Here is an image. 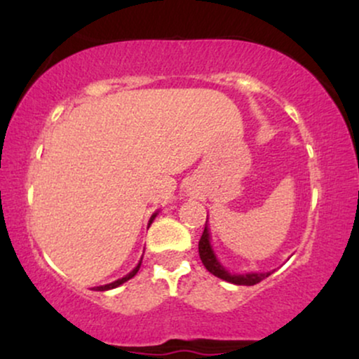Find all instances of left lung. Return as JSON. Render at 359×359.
Segmentation results:
<instances>
[{"label": "left lung", "instance_id": "1", "mask_svg": "<svg viewBox=\"0 0 359 359\" xmlns=\"http://www.w3.org/2000/svg\"><path fill=\"white\" fill-rule=\"evenodd\" d=\"M208 222V221H205ZM199 257L203 259V265L205 270L211 271L214 277L226 280V282L234 283V285H257V283L270 277L273 271H266V273H245V275H231L224 266L217 262L216 255H214L212 246H211V236H209L208 224H205L203 236L199 240Z\"/></svg>", "mask_w": 359, "mask_h": 359}]
</instances>
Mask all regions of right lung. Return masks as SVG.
I'll list each match as a JSON object with an SVG mask.
<instances>
[{
  "label": "right lung",
  "mask_w": 359,
  "mask_h": 359,
  "mask_svg": "<svg viewBox=\"0 0 359 359\" xmlns=\"http://www.w3.org/2000/svg\"><path fill=\"white\" fill-rule=\"evenodd\" d=\"M155 216H156V212L154 214V216L150 217V222H148V226L151 224V222H154V219H155ZM140 265H142V259H140V263L137 266H135L133 270L130 271V273L126 275V277H123V278H119V280H116V282H113V283H108V285H101V287H94V290H100V292H102V290H111V288H116V287H119L121 285V283H125V282H128V280L130 278H133L135 275L138 273V270H140Z\"/></svg>",
  "instance_id": "obj_1"
}]
</instances>
